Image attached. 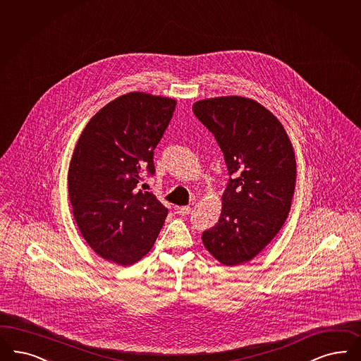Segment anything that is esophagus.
I'll use <instances>...</instances> for the list:
<instances>
[{
    "mask_svg": "<svg viewBox=\"0 0 361 361\" xmlns=\"http://www.w3.org/2000/svg\"><path fill=\"white\" fill-rule=\"evenodd\" d=\"M176 213L180 214V215H187V214L191 213V207L190 206H179V207H176Z\"/></svg>",
    "mask_w": 361,
    "mask_h": 361,
    "instance_id": "34e87169",
    "label": "esophagus"
}]
</instances>
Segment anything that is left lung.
<instances>
[{"mask_svg": "<svg viewBox=\"0 0 361 361\" xmlns=\"http://www.w3.org/2000/svg\"><path fill=\"white\" fill-rule=\"evenodd\" d=\"M192 111L215 136L228 175L222 212L203 231L209 253L222 265L253 259L285 224L295 187V157L281 121L253 99L221 96L194 103Z\"/></svg>", "mask_w": 361, "mask_h": 361, "instance_id": "8db88e82", "label": "left lung"}]
</instances>
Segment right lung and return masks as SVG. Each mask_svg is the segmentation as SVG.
I'll use <instances>...</instances> for the list:
<instances>
[{
    "label": "right lung",
    "mask_w": 361,
    "mask_h": 361,
    "mask_svg": "<svg viewBox=\"0 0 361 361\" xmlns=\"http://www.w3.org/2000/svg\"><path fill=\"white\" fill-rule=\"evenodd\" d=\"M175 106L174 99L145 92L119 96L88 121L73 151L68 191L81 235L121 267L151 250L169 213L136 185L155 173L154 149Z\"/></svg>",
    "instance_id": "add662e5"
}]
</instances>
